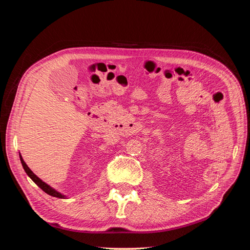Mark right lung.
Masks as SVG:
<instances>
[{"mask_svg":"<svg viewBox=\"0 0 250 250\" xmlns=\"http://www.w3.org/2000/svg\"><path fill=\"white\" fill-rule=\"evenodd\" d=\"M20 160H21V166H22V168H24V170H25V172L27 173V175L31 178L34 183L39 186L42 190L44 192V193H47V194H49L50 196H53V197H57V198H66V196H64V195H62V193H59V192H57L56 190H54V188H53L52 187H50L49 185H47L46 183H43V181L42 180V179H40L39 177H37L35 174L29 169V167L28 166L26 165V163L24 162V160H22V157H21V155L20 154Z\"/></svg>","mask_w":250,"mask_h":250,"instance_id":"add662e5","label":"right lung"}]
</instances>
